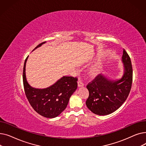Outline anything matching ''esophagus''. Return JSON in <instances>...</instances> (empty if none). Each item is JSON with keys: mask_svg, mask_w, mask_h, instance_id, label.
<instances>
[{"mask_svg": "<svg viewBox=\"0 0 146 146\" xmlns=\"http://www.w3.org/2000/svg\"><path fill=\"white\" fill-rule=\"evenodd\" d=\"M84 86V83L81 80H78V86L79 87H82Z\"/></svg>", "mask_w": 146, "mask_h": 146, "instance_id": "obj_1", "label": "esophagus"}]
</instances>
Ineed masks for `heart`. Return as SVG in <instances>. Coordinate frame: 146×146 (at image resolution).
I'll return each instance as SVG.
<instances>
[{
	"instance_id": "obj_1",
	"label": "heart",
	"mask_w": 146,
	"mask_h": 146,
	"mask_svg": "<svg viewBox=\"0 0 146 146\" xmlns=\"http://www.w3.org/2000/svg\"><path fill=\"white\" fill-rule=\"evenodd\" d=\"M92 73H95V71H92Z\"/></svg>"
}]
</instances>
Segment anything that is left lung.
<instances>
[{
	"mask_svg": "<svg viewBox=\"0 0 146 146\" xmlns=\"http://www.w3.org/2000/svg\"><path fill=\"white\" fill-rule=\"evenodd\" d=\"M122 61L124 73L121 79L111 80L100 74L86 86L89 95L86 104L93 113L99 115L110 114L126 101L131 89L133 68L131 59L124 49Z\"/></svg>",
	"mask_w": 146,
	"mask_h": 146,
	"instance_id": "obj_1",
	"label": "left lung"
}]
</instances>
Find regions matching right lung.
<instances>
[{"mask_svg":"<svg viewBox=\"0 0 146 146\" xmlns=\"http://www.w3.org/2000/svg\"><path fill=\"white\" fill-rule=\"evenodd\" d=\"M43 42L34 48L40 47ZM25 59L23 69V83L25 95L33 109L46 118H55L67 107L69 99L78 88V78L63 76L53 85L45 89H35L31 86L26 79Z\"/></svg>","mask_w":146,"mask_h":146,"instance_id":"right-lung-1","label":"right lung"}]
</instances>
